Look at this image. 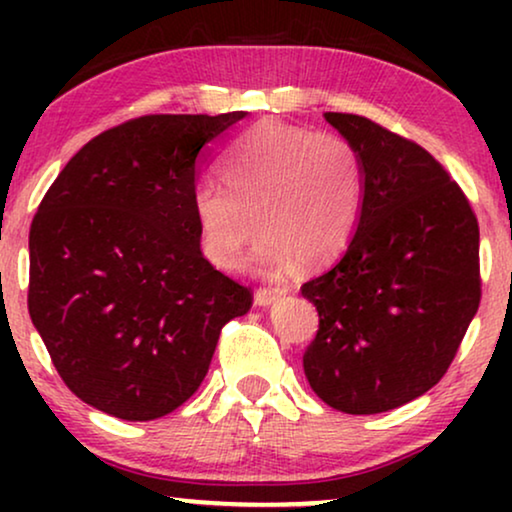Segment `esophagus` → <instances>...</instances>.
I'll return each mask as SVG.
<instances>
[{
  "label": "esophagus",
  "instance_id": "esophagus-1",
  "mask_svg": "<svg viewBox=\"0 0 512 512\" xmlns=\"http://www.w3.org/2000/svg\"><path fill=\"white\" fill-rule=\"evenodd\" d=\"M284 293H286L284 289H272V286H263V289L256 291L254 300H256L258 307H268V305L275 303L277 298H282Z\"/></svg>",
  "mask_w": 512,
  "mask_h": 512
}]
</instances>
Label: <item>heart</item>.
<instances>
[{"label": "heart", "mask_w": 512, "mask_h": 512, "mask_svg": "<svg viewBox=\"0 0 512 512\" xmlns=\"http://www.w3.org/2000/svg\"><path fill=\"white\" fill-rule=\"evenodd\" d=\"M223 180L202 179L191 195L202 251L223 270L240 265L258 230L254 263L268 275L333 263L352 242L366 198L349 139L277 121L254 125L230 146Z\"/></svg>", "instance_id": "obj_1"}]
</instances>
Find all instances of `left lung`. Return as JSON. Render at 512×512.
Here are the masks:
<instances>
[{
    "mask_svg": "<svg viewBox=\"0 0 512 512\" xmlns=\"http://www.w3.org/2000/svg\"><path fill=\"white\" fill-rule=\"evenodd\" d=\"M324 118L359 151L366 198L345 256L300 289L319 312L303 368L331 408L377 415L450 368L480 305V228L422 146L366 116Z\"/></svg>",
    "mask_w": 512,
    "mask_h": 512,
    "instance_id": "obj_1",
    "label": "left lung"
}]
</instances>
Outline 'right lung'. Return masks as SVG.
<instances>
[{
  "mask_svg": "<svg viewBox=\"0 0 512 512\" xmlns=\"http://www.w3.org/2000/svg\"><path fill=\"white\" fill-rule=\"evenodd\" d=\"M247 111L151 114L90 139L30 228L27 310L83 403L149 422L186 403L251 291L200 251L191 195L202 149Z\"/></svg>",
  "mask_w": 512,
  "mask_h": 512,
  "instance_id": "right-lung-1",
  "label": "right lung"
}]
</instances>
